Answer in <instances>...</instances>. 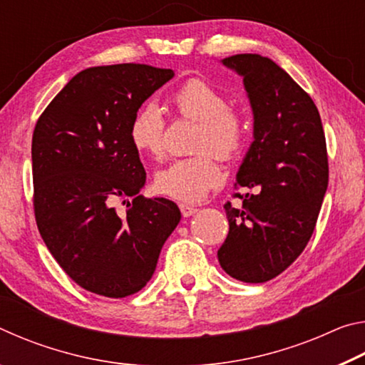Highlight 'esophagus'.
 <instances>
[{
    "label": "esophagus",
    "instance_id": "1",
    "mask_svg": "<svg viewBox=\"0 0 365 365\" xmlns=\"http://www.w3.org/2000/svg\"><path fill=\"white\" fill-rule=\"evenodd\" d=\"M180 211L183 217H190V215L197 212V207L193 205H188V202H180Z\"/></svg>",
    "mask_w": 365,
    "mask_h": 365
}]
</instances>
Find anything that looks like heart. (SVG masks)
<instances>
[{
	"mask_svg": "<svg viewBox=\"0 0 365 365\" xmlns=\"http://www.w3.org/2000/svg\"><path fill=\"white\" fill-rule=\"evenodd\" d=\"M170 103L178 115L200 123L191 158L177 159L156 174V188L178 201H201L222 180L220 159H233L248 138V120L242 110L230 108L228 96L202 78H190L172 93ZM165 120L154 103L135 113L130 141L135 150L151 159L164 156Z\"/></svg>",
	"mask_w": 365,
	"mask_h": 365,
	"instance_id": "obj_1",
	"label": "heart"
}]
</instances>
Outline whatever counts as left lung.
<instances>
[{
    "label": "left lung",
    "mask_w": 365,
    "mask_h": 365,
    "mask_svg": "<svg viewBox=\"0 0 365 365\" xmlns=\"http://www.w3.org/2000/svg\"><path fill=\"white\" fill-rule=\"evenodd\" d=\"M224 66L243 77L255 141L237 174L242 207L224 205L228 235L217 251L233 279L264 283L288 269L312 237L329 185V158L317 106L274 61L235 54Z\"/></svg>",
    "instance_id": "obj_1"
}]
</instances>
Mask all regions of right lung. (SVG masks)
I'll return each mask as SVG.
<instances>
[{"label":"right lung","instance_id":"right-lung-1","mask_svg":"<svg viewBox=\"0 0 365 365\" xmlns=\"http://www.w3.org/2000/svg\"><path fill=\"white\" fill-rule=\"evenodd\" d=\"M172 77V69L146 64L90 67L36 120V227L53 257L86 292L106 298L140 292L180 222L174 201L138 195L146 172L130 141L135 113ZM125 197L133 201L117 213L113 202Z\"/></svg>","mask_w":365,"mask_h":365}]
</instances>
